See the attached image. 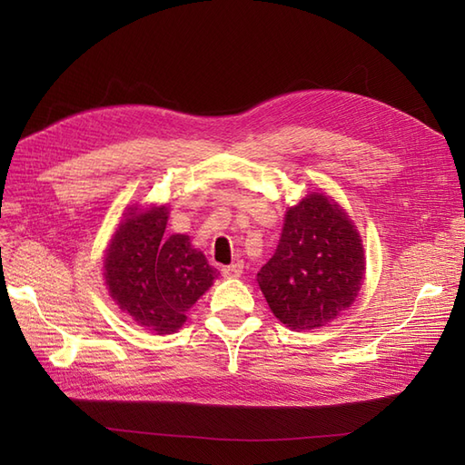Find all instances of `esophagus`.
I'll return each mask as SVG.
<instances>
[{"instance_id":"34e87169","label":"esophagus","mask_w":465,"mask_h":465,"mask_svg":"<svg viewBox=\"0 0 465 465\" xmlns=\"http://www.w3.org/2000/svg\"><path fill=\"white\" fill-rule=\"evenodd\" d=\"M242 267H244L242 262H234L231 265H223L221 267V273H223V277H227V279L241 277L242 275Z\"/></svg>"}]
</instances>
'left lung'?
<instances>
[{
    "instance_id": "8db88e82",
    "label": "left lung",
    "mask_w": 465,
    "mask_h": 465,
    "mask_svg": "<svg viewBox=\"0 0 465 465\" xmlns=\"http://www.w3.org/2000/svg\"><path fill=\"white\" fill-rule=\"evenodd\" d=\"M362 275L355 224L326 195L311 193L287 211L279 246L258 283L275 318L302 331L326 326L353 304Z\"/></svg>"
}]
</instances>
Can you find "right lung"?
<instances>
[{
  "label": "right lung",
  "mask_w": 465,
  "mask_h": 465,
  "mask_svg": "<svg viewBox=\"0 0 465 465\" xmlns=\"http://www.w3.org/2000/svg\"><path fill=\"white\" fill-rule=\"evenodd\" d=\"M166 207L132 209L106 252L110 297L149 331L173 333L217 275L190 236H166Z\"/></svg>",
  "instance_id": "add662e5"
}]
</instances>
